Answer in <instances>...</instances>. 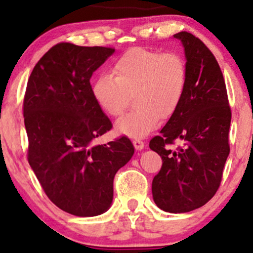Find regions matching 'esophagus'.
<instances>
[{"label":"esophagus","instance_id":"1","mask_svg":"<svg viewBox=\"0 0 253 253\" xmlns=\"http://www.w3.org/2000/svg\"><path fill=\"white\" fill-rule=\"evenodd\" d=\"M133 145H134L135 150H138V151L143 150L144 146H145V144L140 140V139H135V140H133Z\"/></svg>","mask_w":253,"mask_h":253}]
</instances>
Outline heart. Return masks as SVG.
I'll use <instances>...</instances> for the list:
<instances>
[{"label":"heart","instance_id":"obj_1","mask_svg":"<svg viewBox=\"0 0 253 253\" xmlns=\"http://www.w3.org/2000/svg\"><path fill=\"white\" fill-rule=\"evenodd\" d=\"M113 75H102L92 83L97 106L109 117H119L134 95L138 108L115 124V130L129 138H143L162 119L178 109L187 88V65L175 52L133 47L115 60Z\"/></svg>","mask_w":253,"mask_h":253}]
</instances>
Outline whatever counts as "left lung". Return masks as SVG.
I'll return each instance as SVG.
<instances>
[{
	"label": "left lung",
	"instance_id": "1",
	"mask_svg": "<svg viewBox=\"0 0 253 253\" xmlns=\"http://www.w3.org/2000/svg\"><path fill=\"white\" fill-rule=\"evenodd\" d=\"M173 38L184 48L187 88L178 109L150 141V149L163 159L152 181V196L162 211L187 213L206 205L219 188L229 155L232 115L213 53L188 32ZM176 138L185 146L173 151L169 145Z\"/></svg>",
	"mask_w": 253,
	"mask_h": 253
}]
</instances>
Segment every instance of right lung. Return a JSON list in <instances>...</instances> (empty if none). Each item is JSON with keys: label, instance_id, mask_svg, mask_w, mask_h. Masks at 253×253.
Listing matches in <instances>:
<instances>
[{"label": "right lung", "instance_id": "add662e5", "mask_svg": "<svg viewBox=\"0 0 253 253\" xmlns=\"http://www.w3.org/2000/svg\"><path fill=\"white\" fill-rule=\"evenodd\" d=\"M114 52L57 43L34 66L26 88L28 163L48 199L76 216L109 210L115 173L134 155L126 136L94 144L112 123L92 97L90 78Z\"/></svg>", "mask_w": 253, "mask_h": 253}]
</instances>
